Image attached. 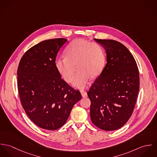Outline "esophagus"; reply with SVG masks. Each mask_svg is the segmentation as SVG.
Instances as JSON below:
<instances>
[{
  "label": "esophagus",
  "instance_id": "34e87169",
  "mask_svg": "<svg viewBox=\"0 0 157 157\" xmlns=\"http://www.w3.org/2000/svg\"><path fill=\"white\" fill-rule=\"evenodd\" d=\"M80 93H81V94H82V97L85 98V97H88V94H87V93H86L85 91H84V90H81V91H80Z\"/></svg>",
  "mask_w": 157,
  "mask_h": 157
}]
</instances>
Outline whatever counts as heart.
Masks as SVG:
<instances>
[{
  "mask_svg": "<svg viewBox=\"0 0 157 157\" xmlns=\"http://www.w3.org/2000/svg\"><path fill=\"white\" fill-rule=\"evenodd\" d=\"M65 53V57L56 60V69L63 80L70 83L76 67L78 72L72 85L80 89L86 86L90 77L92 78L98 77L105 65L106 55L102 46L83 39L73 40L67 47Z\"/></svg>",
  "mask_w": 157,
  "mask_h": 157,
  "instance_id": "heart-1",
  "label": "heart"
}]
</instances>
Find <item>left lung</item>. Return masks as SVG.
I'll return each instance as SVG.
<instances>
[{"label":"left lung","mask_w":157,"mask_h":157,"mask_svg":"<svg viewBox=\"0 0 157 157\" xmlns=\"http://www.w3.org/2000/svg\"><path fill=\"white\" fill-rule=\"evenodd\" d=\"M106 52L107 63L88 92L92 122L111 131L123 126L131 117L140 89L134 57L122 44L94 39Z\"/></svg>","instance_id":"obj_1"}]
</instances>
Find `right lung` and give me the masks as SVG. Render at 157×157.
<instances>
[{
	"label": "right lung",
	"instance_id": "add662e5",
	"mask_svg": "<svg viewBox=\"0 0 157 157\" xmlns=\"http://www.w3.org/2000/svg\"><path fill=\"white\" fill-rule=\"evenodd\" d=\"M63 38L42 41L29 49L17 69V88L23 108L44 129L54 131L67 122L74 105L82 98L78 90L67 83L57 70V54Z\"/></svg>",
	"mask_w": 157,
	"mask_h": 157
}]
</instances>
